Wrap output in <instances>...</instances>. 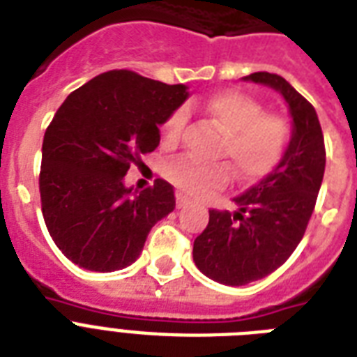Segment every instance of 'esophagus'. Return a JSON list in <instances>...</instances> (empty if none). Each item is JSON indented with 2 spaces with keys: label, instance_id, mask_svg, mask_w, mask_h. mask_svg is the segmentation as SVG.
Returning a JSON list of instances; mask_svg holds the SVG:
<instances>
[{
  "label": "esophagus",
  "instance_id": "esophagus-1",
  "mask_svg": "<svg viewBox=\"0 0 357 357\" xmlns=\"http://www.w3.org/2000/svg\"><path fill=\"white\" fill-rule=\"evenodd\" d=\"M187 204H189V196H185L183 192H176V206H178V209L187 206Z\"/></svg>",
  "mask_w": 357,
  "mask_h": 357
}]
</instances>
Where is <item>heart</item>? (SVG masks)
<instances>
[{
    "label": "heart",
    "instance_id": "heart-1",
    "mask_svg": "<svg viewBox=\"0 0 357 357\" xmlns=\"http://www.w3.org/2000/svg\"><path fill=\"white\" fill-rule=\"evenodd\" d=\"M207 113L226 133L220 155L234 165L238 179L259 181L274 172L291 146V123L280 114L265 113L263 103L238 91H222L206 102ZM189 120V109L178 107L162 123L165 144H176ZM167 178L189 195L222 189L231 178L226 162H200L189 155L176 157L165 167Z\"/></svg>",
    "mask_w": 357,
    "mask_h": 357
}]
</instances>
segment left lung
<instances>
[{"mask_svg": "<svg viewBox=\"0 0 357 357\" xmlns=\"http://www.w3.org/2000/svg\"><path fill=\"white\" fill-rule=\"evenodd\" d=\"M278 91L293 116V137L280 167L234 198L237 211H209L207 228L195 238L196 266L224 285H246L282 266L302 241L321 190L326 150L315 107L282 75L244 77Z\"/></svg>", "mask_w": 357, "mask_h": 357, "instance_id": "1", "label": "left lung"}]
</instances>
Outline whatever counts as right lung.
I'll use <instances>...</instances> for the list:
<instances>
[{
    "instance_id": "obj_1",
    "label": "right lung",
    "mask_w": 357,
    "mask_h": 357,
    "mask_svg": "<svg viewBox=\"0 0 357 357\" xmlns=\"http://www.w3.org/2000/svg\"><path fill=\"white\" fill-rule=\"evenodd\" d=\"M187 86L111 70L70 94L42 142V215L57 248L86 271L126 268L150 229L174 211V187L131 192L123 176L159 146V126L187 100Z\"/></svg>"
}]
</instances>
